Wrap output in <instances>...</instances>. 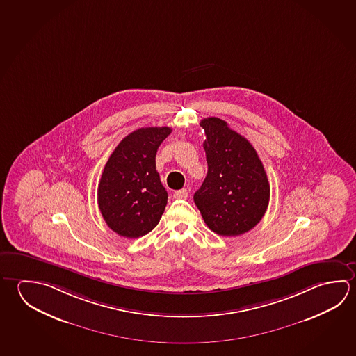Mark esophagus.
<instances>
[{"label":"esophagus","mask_w":356,"mask_h":356,"mask_svg":"<svg viewBox=\"0 0 356 356\" xmlns=\"http://www.w3.org/2000/svg\"><path fill=\"white\" fill-rule=\"evenodd\" d=\"M174 197H175V199L181 200L187 199V197H188V193H187L186 188H182V190L175 191V193H174Z\"/></svg>","instance_id":"obj_1"}]
</instances>
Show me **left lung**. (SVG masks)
I'll use <instances>...</instances> for the list:
<instances>
[{
    "mask_svg": "<svg viewBox=\"0 0 356 356\" xmlns=\"http://www.w3.org/2000/svg\"><path fill=\"white\" fill-rule=\"evenodd\" d=\"M204 149L207 175L193 195L205 224L221 236L255 227L268 209L270 185L255 149L224 120L207 118Z\"/></svg>",
    "mask_w": 356,
    "mask_h": 356,
    "instance_id": "obj_1",
    "label": "left lung"
}]
</instances>
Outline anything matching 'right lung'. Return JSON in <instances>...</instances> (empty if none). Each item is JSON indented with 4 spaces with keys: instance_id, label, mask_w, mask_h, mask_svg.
I'll use <instances>...</instances> for the list:
<instances>
[{
    "instance_id": "obj_1",
    "label": "right lung",
    "mask_w": 356,
    "mask_h": 356,
    "mask_svg": "<svg viewBox=\"0 0 356 356\" xmlns=\"http://www.w3.org/2000/svg\"><path fill=\"white\" fill-rule=\"evenodd\" d=\"M171 134L165 127H143L129 134L108 157L97 188L107 226L120 236L138 238L160 221L168 191L156 171V152Z\"/></svg>"
}]
</instances>
